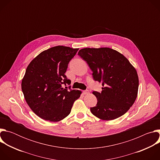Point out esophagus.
Instances as JSON below:
<instances>
[{"mask_svg": "<svg viewBox=\"0 0 160 160\" xmlns=\"http://www.w3.org/2000/svg\"><path fill=\"white\" fill-rule=\"evenodd\" d=\"M83 94H88L89 93V92H88V90H83Z\"/></svg>", "mask_w": 160, "mask_h": 160, "instance_id": "obj_1", "label": "esophagus"}]
</instances>
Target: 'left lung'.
<instances>
[{
    "instance_id": "left-lung-1",
    "label": "left lung",
    "mask_w": 160,
    "mask_h": 160,
    "mask_svg": "<svg viewBox=\"0 0 160 160\" xmlns=\"http://www.w3.org/2000/svg\"><path fill=\"white\" fill-rule=\"evenodd\" d=\"M79 55L93 72L94 80L102 83V92L94 91L98 103L90 108L96 117L115 120L123 115L134 103L139 78L135 68L118 51L108 48H84Z\"/></svg>"
}]
</instances>
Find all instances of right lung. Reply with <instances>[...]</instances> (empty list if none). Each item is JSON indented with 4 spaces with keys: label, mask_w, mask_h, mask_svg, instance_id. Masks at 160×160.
<instances>
[{
    "label": "right lung",
    "mask_w": 160,
    "mask_h": 160,
    "mask_svg": "<svg viewBox=\"0 0 160 160\" xmlns=\"http://www.w3.org/2000/svg\"><path fill=\"white\" fill-rule=\"evenodd\" d=\"M78 50L58 45L42 52L28 64L21 89L28 105L40 118L62 120L80 98L81 91L62 87V84L71 83L64 73Z\"/></svg>",
    "instance_id": "add662e5"
}]
</instances>
